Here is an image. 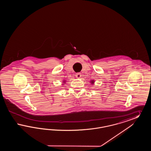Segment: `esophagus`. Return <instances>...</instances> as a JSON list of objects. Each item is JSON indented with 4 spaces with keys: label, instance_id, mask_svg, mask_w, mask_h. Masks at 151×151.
<instances>
[{
    "label": "esophagus",
    "instance_id": "34e87169",
    "mask_svg": "<svg viewBox=\"0 0 151 151\" xmlns=\"http://www.w3.org/2000/svg\"><path fill=\"white\" fill-rule=\"evenodd\" d=\"M81 73H79V72H78V73H76V77L77 78H80V77H81Z\"/></svg>",
    "mask_w": 151,
    "mask_h": 151
}]
</instances>
